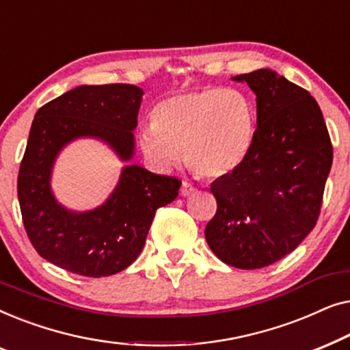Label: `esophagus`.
Segmentation results:
<instances>
[{
    "instance_id": "34e87169",
    "label": "esophagus",
    "mask_w": 350,
    "mask_h": 350,
    "mask_svg": "<svg viewBox=\"0 0 350 350\" xmlns=\"http://www.w3.org/2000/svg\"><path fill=\"white\" fill-rule=\"evenodd\" d=\"M196 193V188L191 183H188V181H183L181 183V188H180V194L183 196V198H188V196L194 194Z\"/></svg>"
}]
</instances>
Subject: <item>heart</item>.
I'll return each instance as SVG.
<instances>
[{
	"label": "heart",
	"instance_id": "obj_1",
	"mask_svg": "<svg viewBox=\"0 0 350 350\" xmlns=\"http://www.w3.org/2000/svg\"><path fill=\"white\" fill-rule=\"evenodd\" d=\"M256 137V108L237 89L205 88L157 103L154 119L138 131V148L154 170L169 172L185 161L205 178L241 169Z\"/></svg>",
	"mask_w": 350,
	"mask_h": 350
}]
</instances>
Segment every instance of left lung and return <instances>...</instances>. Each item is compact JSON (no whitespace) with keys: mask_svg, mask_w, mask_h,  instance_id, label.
<instances>
[{"mask_svg":"<svg viewBox=\"0 0 350 350\" xmlns=\"http://www.w3.org/2000/svg\"><path fill=\"white\" fill-rule=\"evenodd\" d=\"M256 95L255 145L241 169L215 180L205 228L223 262L260 269L282 260L317 223L333 148L319 103L269 68L231 78Z\"/></svg>","mask_w":350,"mask_h":350,"instance_id":"obj_1","label":"left lung"}]
</instances>
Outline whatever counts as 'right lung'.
<instances>
[{
  "instance_id": "1",
  "label": "right lung",
  "mask_w": 350,
  "mask_h": 350,
  "mask_svg": "<svg viewBox=\"0 0 350 350\" xmlns=\"http://www.w3.org/2000/svg\"><path fill=\"white\" fill-rule=\"evenodd\" d=\"M143 94L132 84L78 85L35 114L18 172V204L35 250L62 269L85 277L126 269L140 255L156 210L178 196L180 180L131 162ZM83 137L107 144L124 165L103 204L73 211L56 200L50 181L59 152Z\"/></svg>"
}]
</instances>
